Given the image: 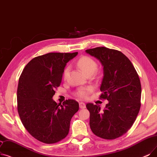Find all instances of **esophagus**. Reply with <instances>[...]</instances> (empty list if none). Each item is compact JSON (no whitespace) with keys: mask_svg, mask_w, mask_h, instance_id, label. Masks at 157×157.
Listing matches in <instances>:
<instances>
[{"mask_svg":"<svg viewBox=\"0 0 157 157\" xmlns=\"http://www.w3.org/2000/svg\"><path fill=\"white\" fill-rule=\"evenodd\" d=\"M79 108H86V105H85V103H84L83 102H80L79 103Z\"/></svg>","mask_w":157,"mask_h":157,"instance_id":"34e87169","label":"esophagus"}]
</instances>
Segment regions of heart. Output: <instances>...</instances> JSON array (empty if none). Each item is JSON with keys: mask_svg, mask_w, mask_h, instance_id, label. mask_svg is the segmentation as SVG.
<instances>
[{"mask_svg": "<svg viewBox=\"0 0 157 157\" xmlns=\"http://www.w3.org/2000/svg\"><path fill=\"white\" fill-rule=\"evenodd\" d=\"M77 65L86 75L89 74H92L95 71V70L97 69L98 67L97 62L93 58L86 56L80 58L77 62ZM69 66H67L65 68L63 72V78L64 79H66L68 76H69ZM92 90L93 88L90 86L81 87L78 88L76 92H75V94L79 98L86 99L92 92Z\"/></svg>", "mask_w": 157, "mask_h": 157, "instance_id": "1", "label": "heart"}]
</instances>
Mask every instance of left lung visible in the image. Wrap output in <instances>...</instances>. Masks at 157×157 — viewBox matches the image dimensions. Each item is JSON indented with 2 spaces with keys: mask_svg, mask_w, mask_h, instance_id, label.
<instances>
[{
  "mask_svg": "<svg viewBox=\"0 0 157 157\" xmlns=\"http://www.w3.org/2000/svg\"><path fill=\"white\" fill-rule=\"evenodd\" d=\"M103 66L104 76L100 87L101 99H107L103 111L99 105L88 103L90 127L96 136L112 140L131 128L139 112L141 84L132 62L119 51L98 47L86 50Z\"/></svg>",
  "mask_w": 157,
  "mask_h": 157,
  "instance_id": "obj_1",
  "label": "left lung"
}]
</instances>
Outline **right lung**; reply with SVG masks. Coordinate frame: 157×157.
I'll use <instances>...</instances> for the list:
<instances>
[{
  "instance_id": "right-lung-1",
  "label": "right lung",
  "mask_w": 157,
  "mask_h": 157,
  "mask_svg": "<svg viewBox=\"0 0 157 157\" xmlns=\"http://www.w3.org/2000/svg\"><path fill=\"white\" fill-rule=\"evenodd\" d=\"M78 52H50L34 58L20 75L17 88V110L25 128L38 140L53 144L65 139L70 122L79 110L78 102L52 99L62 83L64 68Z\"/></svg>"
}]
</instances>
